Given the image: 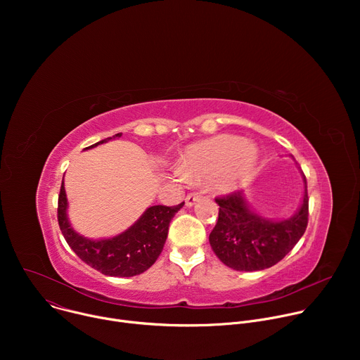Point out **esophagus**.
<instances>
[{
	"label": "esophagus",
	"mask_w": 360,
	"mask_h": 360,
	"mask_svg": "<svg viewBox=\"0 0 360 360\" xmlns=\"http://www.w3.org/2000/svg\"><path fill=\"white\" fill-rule=\"evenodd\" d=\"M198 198H199V193L198 192H193V193H189L186 198H185V205L188 208H191V207H193L195 205V202L198 200Z\"/></svg>",
	"instance_id": "esophagus-1"
}]
</instances>
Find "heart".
<instances>
[{"mask_svg": "<svg viewBox=\"0 0 360 360\" xmlns=\"http://www.w3.org/2000/svg\"><path fill=\"white\" fill-rule=\"evenodd\" d=\"M256 164L258 152L252 143L238 136L218 135L191 145L174 176L192 182L218 178L222 189L236 191L252 181Z\"/></svg>", "mask_w": 360, "mask_h": 360, "instance_id": "b5f03b06", "label": "heart"}]
</instances>
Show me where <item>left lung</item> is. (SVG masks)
I'll list each match as a JSON object with an SVG mask.
<instances>
[{
	"instance_id": "obj_1",
	"label": "left lung",
	"mask_w": 360,
	"mask_h": 360,
	"mask_svg": "<svg viewBox=\"0 0 360 360\" xmlns=\"http://www.w3.org/2000/svg\"><path fill=\"white\" fill-rule=\"evenodd\" d=\"M299 208L289 218H266L250 208L246 193L235 192L215 199L219 205V217L210 235V243L219 261L239 272L264 271L293 249L306 231L307 199L306 178Z\"/></svg>"
}]
</instances>
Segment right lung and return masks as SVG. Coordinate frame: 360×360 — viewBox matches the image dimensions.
<instances>
[{
  "label": "right lung",
  "mask_w": 360,
  "mask_h": 360,
  "mask_svg": "<svg viewBox=\"0 0 360 360\" xmlns=\"http://www.w3.org/2000/svg\"><path fill=\"white\" fill-rule=\"evenodd\" d=\"M120 136H122V132L85 149L95 148L99 143L110 142ZM182 207L184 202L171 208L164 205L149 207L124 232L110 238L91 239L75 231L70 222L68 199L63 179L58 196V224L70 248L86 265L107 276L131 278L143 274L155 264L167 242L169 224Z\"/></svg>",
  "instance_id": "right-lung-1"
}]
</instances>
